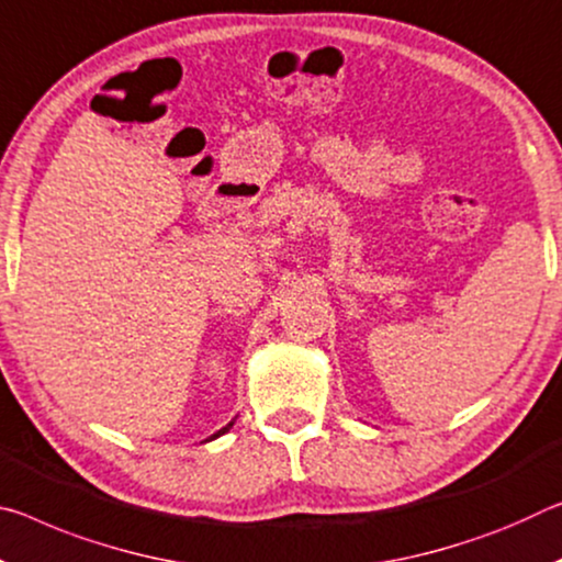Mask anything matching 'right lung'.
<instances>
[{"instance_id": "right-lung-1", "label": "right lung", "mask_w": 562, "mask_h": 562, "mask_svg": "<svg viewBox=\"0 0 562 562\" xmlns=\"http://www.w3.org/2000/svg\"><path fill=\"white\" fill-rule=\"evenodd\" d=\"M233 425H235V420H233V423H229V425H225V427H222V430H217L215 435H212V438H210V440H215V438H220V435H225V432H227V430H229V427H233Z\"/></svg>"}]
</instances>
